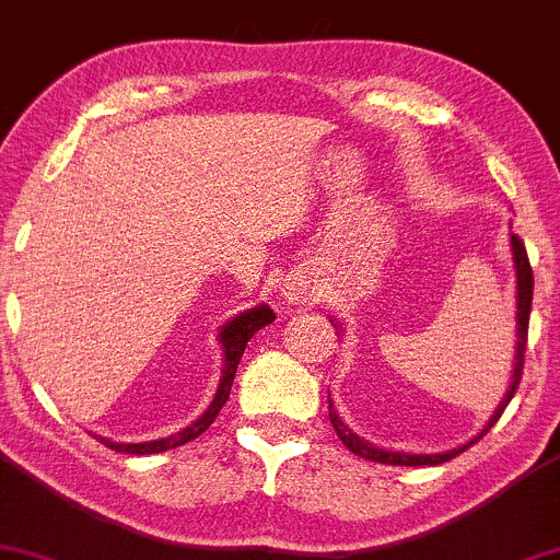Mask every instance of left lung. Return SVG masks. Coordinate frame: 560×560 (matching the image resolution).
Segmentation results:
<instances>
[{"label": "left lung", "mask_w": 560, "mask_h": 560, "mask_svg": "<svg viewBox=\"0 0 560 560\" xmlns=\"http://www.w3.org/2000/svg\"><path fill=\"white\" fill-rule=\"evenodd\" d=\"M511 247H513V262H516V284H518V313H516V324H518V342H516V363H513V376H511V387H508L503 402L498 405V410H494V416L490 419V423L485 427V432H479V436H474L471 442L458 450H447V453H436V455H408V453H392V450H378L374 445H369V442H363L361 436L352 434L350 429L345 427L342 421H339L337 410H334V405L329 400V419H331V427L334 432L339 434V440L345 442V447L350 450V453L361 455L365 460H374V464H387V466H440L445 464V460L455 458V455L464 453L466 447H471L474 442H479L481 436H485L490 429L498 423L500 416H503V410L508 408V402H511V397L516 395L518 384H522V374H524V358H526V334H529V313H532V289H535V276H532V266H529V255H526V247L524 242L518 240L516 234L511 236Z\"/></svg>", "instance_id": "1"}]
</instances>
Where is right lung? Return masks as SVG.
<instances>
[{
	"label": "right lung",
	"instance_id": "obj_1",
	"mask_svg": "<svg viewBox=\"0 0 560 560\" xmlns=\"http://www.w3.org/2000/svg\"><path fill=\"white\" fill-rule=\"evenodd\" d=\"M276 316L273 311L268 305H258L253 307V311L242 313V316H236L234 320H229L226 326H223L221 331V345H223V355H226V365H223V378H221V387L215 392V400L210 402V408L205 410L199 419L191 423V427H186L184 432L178 434H171L165 436V440H152V442H137V445H120V442H110L102 436V445H107L115 453H131V455H152V453H163V450H173L178 445H186L189 440H197L199 434L205 432V429L210 427V423L215 421V416L221 413V408L226 405L229 400V392H231V384H234V374H236V365L242 361V352L244 347H247L249 339H253V334L262 329L266 324H271Z\"/></svg>",
	"mask_w": 560,
	"mask_h": 560
}]
</instances>
